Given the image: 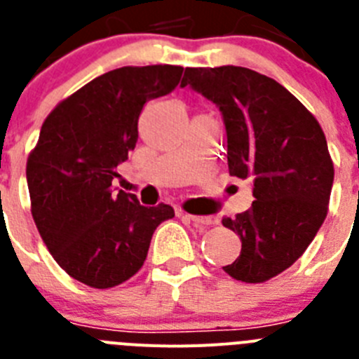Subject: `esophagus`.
I'll return each instance as SVG.
<instances>
[{"label":"esophagus","mask_w":359,"mask_h":359,"mask_svg":"<svg viewBox=\"0 0 359 359\" xmlns=\"http://www.w3.org/2000/svg\"><path fill=\"white\" fill-rule=\"evenodd\" d=\"M184 217L189 218V220L195 224H202V226H215V224L218 222L217 217H202V215H188V213H184Z\"/></svg>","instance_id":"34e87169"}]
</instances>
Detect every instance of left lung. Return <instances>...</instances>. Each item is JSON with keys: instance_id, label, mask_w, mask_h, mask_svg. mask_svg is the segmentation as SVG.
Masks as SVG:
<instances>
[{"instance_id": "left-lung-1", "label": "left lung", "mask_w": 359, "mask_h": 359, "mask_svg": "<svg viewBox=\"0 0 359 359\" xmlns=\"http://www.w3.org/2000/svg\"><path fill=\"white\" fill-rule=\"evenodd\" d=\"M180 86L218 106L229 175L253 180L251 208L222 220L242 240L224 271L266 282L304 255L327 217L334 166L322 126L280 83L244 67L186 68Z\"/></svg>"}]
</instances>
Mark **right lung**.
Returning <instances> with one entry per match:
<instances>
[{
  "label": "right lung",
  "mask_w": 359,
  "mask_h": 359,
  "mask_svg": "<svg viewBox=\"0 0 359 359\" xmlns=\"http://www.w3.org/2000/svg\"><path fill=\"white\" fill-rule=\"evenodd\" d=\"M182 67H123L90 81L45 119L27 162L32 217L72 278L108 289L141 269L157 226L173 208L114 193L117 166L139 139V115L179 85Z\"/></svg>",
  "instance_id": "right-lung-1"
}]
</instances>
